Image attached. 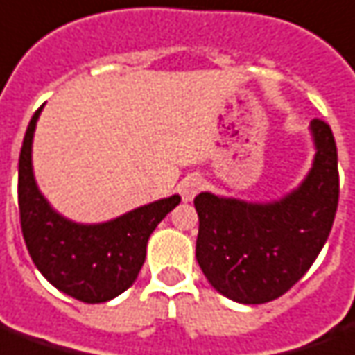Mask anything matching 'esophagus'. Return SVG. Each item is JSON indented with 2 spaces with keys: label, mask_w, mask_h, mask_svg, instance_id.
Wrapping results in <instances>:
<instances>
[{
  "label": "esophagus",
  "mask_w": 355,
  "mask_h": 355,
  "mask_svg": "<svg viewBox=\"0 0 355 355\" xmlns=\"http://www.w3.org/2000/svg\"><path fill=\"white\" fill-rule=\"evenodd\" d=\"M203 188V180L200 177H186L180 184H178V192L182 196L184 202H192L196 194Z\"/></svg>",
  "instance_id": "34e87169"
}]
</instances>
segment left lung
I'll list each match as a JSON object with an SVG mask.
<instances>
[{"label": "left lung", "instance_id": "8db88e82", "mask_svg": "<svg viewBox=\"0 0 355 355\" xmlns=\"http://www.w3.org/2000/svg\"><path fill=\"white\" fill-rule=\"evenodd\" d=\"M313 167L282 200L250 203L202 192L194 198L200 229L196 259L223 296L265 304L288 292L313 265L338 207V153L333 130L311 121Z\"/></svg>", "mask_w": 355, "mask_h": 355}]
</instances>
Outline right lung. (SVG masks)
<instances>
[{
  "instance_id": "add662e5",
  "label": "right lung",
  "mask_w": 355,
  "mask_h": 355,
  "mask_svg": "<svg viewBox=\"0 0 355 355\" xmlns=\"http://www.w3.org/2000/svg\"><path fill=\"white\" fill-rule=\"evenodd\" d=\"M42 107L32 115L19 157V211L28 254L57 290L84 304L119 296L136 281L148 238L180 203L175 194L100 225H80L51 209L32 173V138Z\"/></svg>"
}]
</instances>
